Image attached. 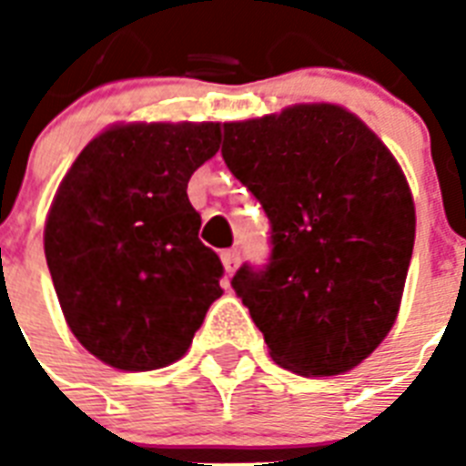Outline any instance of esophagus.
<instances>
[{
    "label": "esophagus",
    "instance_id": "34e87169",
    "mask_svg": "<svg viewBox=\"0 0 466 466\" xmlns=\"http://www.w3.org/2000/svg\"><path fill=\"white\" fill-rule=\"evenodd\" d=\"M219 258H222V266H225L227 273H234L241 261L239 251H237V248H227V251H222V254H219Z\"/></svg>",
    "mask_w": 466,
    "mask_h": 466
}]
</instances>
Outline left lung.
I'll list each match as a JSON object with an SVG mask.
<instances>
[{
  "label": "left lung",
  "mask_w": 466,
  "mask_h": 466,
  "mask_svg": "<svg viewBox=\"0 0 466 466\" xmlns=\"http://www.w3.org/2000/svg\"><path fill=\"white\" fill-rule=\"evenodd\" d=\"M222 159L270 219L268 263L232 278L270 358L305 377L360 365L397 321L416 239L397 159L333 104L225 123Z\"/></svg>",
  "instance_id": "obj_1"
}]
</instances>
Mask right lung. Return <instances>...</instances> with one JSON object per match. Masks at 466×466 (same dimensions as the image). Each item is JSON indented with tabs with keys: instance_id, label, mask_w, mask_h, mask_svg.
Instances as JSON below:
<instances>
[{
	"instance_id": "1",
	"label": "right lung",
	"mask_w": 466,
	"mask_h": 466,
	"mask_svg": "<svg viewBox=\"0 0 466 466\" xmlns=\"http://www.w3.org/2000/svg\"><path fill=\"white\" fill-rule=\"evenodd\" d=\"M219 149V123L113 126L62 178L46 258L62 314L118 370L167 368L222 295L219 256L198 239L188 181Z\"/></svg>"
}]
</instances>
